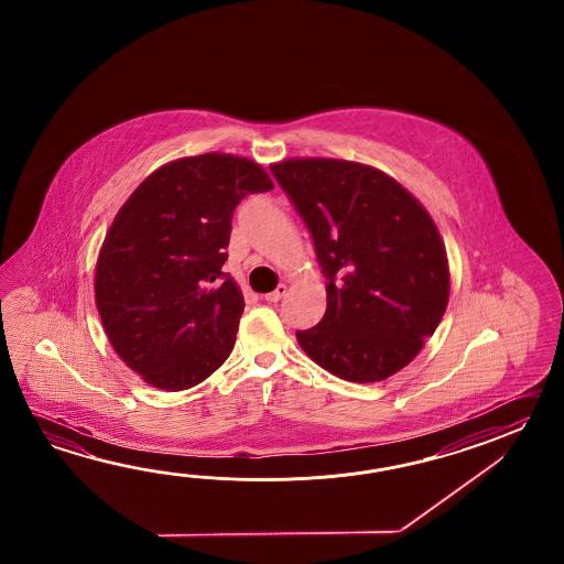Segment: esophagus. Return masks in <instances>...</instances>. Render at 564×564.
Instances as JSON below:
<instances>
[{"instance_id":"34e87169","label":"esophagus","mask_w":564,"mask_h":564,"mask_svg":"<svg viewBox=\"0 0 564 564\" xmlns=\"http://www.w3.org/2000/svg\"><path fill=\"white\" fill-rule=\"evenodd\" d=\"M286 284H280V286L274 290V292H270V294H265L264 299L268 302H278V300L284 299V294H286Z\"/></svg>"}]
</instances>
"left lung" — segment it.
Masks as SVG:
<instances>
[{
    "mask_svg": "<svg viewBox=\"0 0 564 564\" xmlns=\"http://www.w3.org/2000/svg\"><path fill=\"white\" fill-rule=\"evenodd\" d=\"M270 169L311 229L326 276V312L296 333L302 350L352 383L408 367L449 300L447 253L427 209L355 161L296 156Z\"/></svg>",
    "mask_w": 564,
    "mask_h": 564,
    "instance_id": "left-lung-1",
    "label": "left lung"
}]
</instances>
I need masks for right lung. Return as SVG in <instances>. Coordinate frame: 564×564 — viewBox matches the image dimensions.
<instances>
[{
	"label": "right lung",
	"instance_id": "right-lung-1",
	"mask_svg": "<svg viewBox=\"0 0 564 564\" xmlns=\"http://www.w3.org/2000/svg\"><path fill=\"white\" fill-rule=\"evenodd\" d=\"M274 183L248 156H183L153 171L98 252L96 308L108 340L144 383L183 391L228 359L243 312L221 272L236 205Z\"/></svg>",
	"mask_w": 564,
	"mask_h": 564
}]
</instances>
